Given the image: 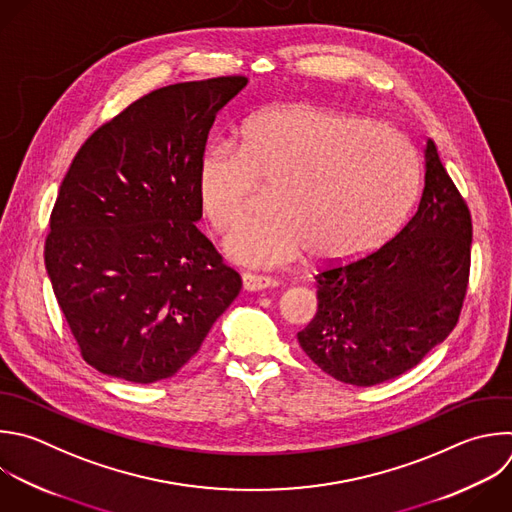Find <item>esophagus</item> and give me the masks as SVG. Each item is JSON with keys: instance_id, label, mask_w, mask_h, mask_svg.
I'll return each mask as SVG.
<instances>
[{"instance_id": "esophagus-1", "label": "esophagus", "mask_w": 512, "mask_h": 512, "mask_svg": "<svg viewBox=\"0 0 512 512\" xmlns=\"http://www.w3.org/2000/svg\"><path fill=\"white\" fill-rule=\"evenodd\" d=\"M241 283H243L245 291H261V289H269V287L277 285L275 279L253 275V273H243L241 275Z\"/></svg>"}]
</instances>
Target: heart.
I'll return each mask as SVG.
<instances>
[{"mask_svg": "<svg viewBox=\"0 0 512 512\" xmlns=\"http://www.w3.org/2000/svg\"><path fill=\"white\" fill-rule=\"evenodd\" d=\"M273 189L271 217L243 225L225 251L239 265L277 269L307 251L319 263H346L390 239L420 191L412 142L386 126L307 104L257 112L239 146L213 142L195 170V199L215 233L251 213Z\"/></svg>", "mask_w": 512, "mask_h": 512, "instance_id": "obj_1", "label": "heart"}]
</instances>
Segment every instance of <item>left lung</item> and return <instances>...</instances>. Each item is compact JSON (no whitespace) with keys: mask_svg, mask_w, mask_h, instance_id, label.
<instances>
[{"mask_svg":"<svg viewBox=\"0 0 512 512\" xmlns=\"http://www.w3.org/2000/svg\"><path fill=\"white\" fill-rule=\"evenodd\" d=\"M414 217L378 251L315 275L317 313L297 333L331 378L376 386L422 362L454 329L468 287L470 211L426 142Z\"/></svg>","mask_w":512,"mask_h":512,"instance_id":"8db88e82","label":"left lung"}]
</instances>
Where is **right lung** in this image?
Here are the masks:
<instances>
[{
	"label": "right lung",
	"instance_id": "1",
	"mask_svg": "<svg viewBox=\"0 0 512 512\" xmlns=\"http://www.w3.org/2000/svg\"><path fill=\"white\" fill-rule=\"evenodd\" d=\"M245 86L221 76L158 88L102 124L68 168L44 259L82 358L106 376H175L241 291L195 225V170Z\"/></svg>",
	"mask_w": 512,
	"mask_h": 512
}]
</instances>
